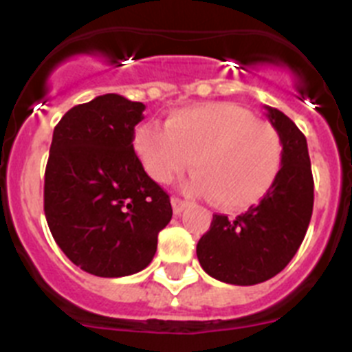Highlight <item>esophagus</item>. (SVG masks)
I'll list each match as a JSON object with an SVG mask.
<instances>
[{"instance_id":"obj_1","label":"esophagus","mask_w":352,"mask_h":352,"mask_svg":"<svg viewBox=\"0 0 352 352\" xmlns=\"http://www.w3.org/2000/svg\"><path fill=\"white\" fill-rule=\"evenodd\" d=\"M173 211L174 214H182L183 211L186 210V206H188V203H186L185 199H179V197H173Z\"/></svg>"}]
</instances>
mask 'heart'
<instances>
[{"label":"heart","instance_id":"b5f03b06","mask_svg":"<svg viewBox=\"0 0 352 352\" xmlns=\"http://www.w3.org/2000/svg\"><path fill=\"white\" fill-rule=\"evenodd\" d=\"M133 148L146 173L170 183L188 167L195 170L186 188L213 195L227 210L259 203L273 188L284 162L280 132L241 105L208 102L178 109L166 129L141 125Z\"/></svg>","mask_w":352,"mask_h":352}]
</instances>
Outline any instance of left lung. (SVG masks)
Returning a JSON list of instances; mask_svg holds the SVG:
<instances>
[{
  "label": "left lung",
  "instance_id": "obj_1",
  "mask_svg": "<svg viewBox=\"0 0 352 352\" xmlns=\"http://www.w3.org/2000/svg\"><path fill=\"white\" fill-rule=\"evenodd\" d=\"M270 123L282 135L284 162L272 190L236 219L213 214L197 243L204 272L232 285L270 280L289 264L309 229L314 178L307 139L282 111L266 105Z\"/></svg>",
  "mask_w": 352,
  "mask_h": 352
}]
</instances>
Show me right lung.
I'll use <instances>...</instances> for the list:
<instances>
[{
  "mask_svg": "<svg viewBox=\"0 0 352 352\" xmlns=\"http://www.w3.org/2000/svg\"><path fill=\"white\" fill-rule=\"evenodd\" d=\"M144 109L107 93L72 107L52 133L45 219L65 256L91 275L116 278L144 270L173 217L169 195L133 151Z\"/></svg>",
  "mask_w": 352,
  "mask_h": 352,
  "instance_id": "obj_1",
  "label": "right lung"
}]
</instances>
